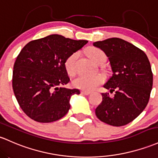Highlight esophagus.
<instances>
[{
    "label": "esophagus",
    "mask_w": 158,
    "mask_h": 158,
    "mask_svg": "<svg viewBox=\"0 0 158 158\" xmlns=\"http://www.w3.org/2000/svg\"><path fill=\"white\" fill-rule=\"evenodd\" d=\"M82 94L85 95H88L91 94V91H82Z\"/></svg>",
    "instance_id": "obj_1"
}]
</instances>
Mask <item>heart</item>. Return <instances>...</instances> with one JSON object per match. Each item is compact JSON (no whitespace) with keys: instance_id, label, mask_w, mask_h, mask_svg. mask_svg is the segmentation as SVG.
<instances>
[{"instance_id":"obj_1","label":"heart","mask_w":158,"mask_h":158,"mask_svg":"<svg viewBox=\"0 0 158 158\" xmlns=\"http://www.w3.org/2000/svg\"><path fill=\"white\" fill-rule=\"evenodd\" d=\"M90 58L94 63L100 64L106 60V55L102 50L92 48L89 52ZM79 58V52H74L67 58L65 61V67L69 75L73 76L77 72V61ZM103 78L100 75H81L73 80V85L76 88L86 91L94 89L102 82Z\"/></svg>"}]
</instances>
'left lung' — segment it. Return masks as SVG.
Masks as SVG:
<instances>
[{
    "label": "left lung",
    "instance_id": "1",
    "mask_svg": "<svg viewBox=\"0 0 158 158\" xmlns=\"http://www.w3.org/2000/svg\"><path fill=\"white\" fill-rule=\"evenodd\" d=\"M104 52L112 76L103 87L115 91L111 98L102 93L103 100L95 110L97 117L110 125L120 127L134 120L148 103L153 85V74L145 53L134 45L113 37L93 43Z\"/></svg>",
    "mask_w": 158,
    "mask_h": 158
}]
</instances>
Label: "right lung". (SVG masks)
<instances>
[{"instance_id": "add662e5", "label": "right lung", "mask_w": 158, "mask_h": 158, "mask_svg": "<svg viewBox=\"0 0 158 158\" xmlns=\"http://www.w3.org/2000/svg\"><path fill=\"white\" fill-rule=\"evenodd\" d=\"M87 43L52 34L31 41L22 48L13 67V88L29 118L49 123L68 112L70 98L80 91L64 87L70 82L65 61Z\"/></svg>"}]
</instances>
